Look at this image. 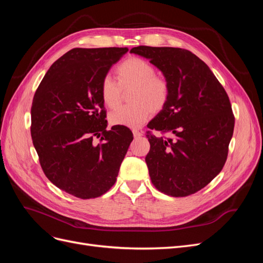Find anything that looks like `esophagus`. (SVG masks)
Returning <instances> with one entry per match:
<instances>
[{
	"instance_id": "esophagus-1",
	"label": "esophagus",
	"mask_w": 263,
	"mask_h": 263,
	"mask_svg": "<svg viewBox=\"0 0 263 263\" xmlns=\"http://www.w3.org/2000/svg\"><path fill=\"white\" fill-rule=\"evenodd\" d=\"M133 135H134L135 138H138V137H141L142 135H144V133L140 132V130H137V129H134L133 130Z\"/></svg>"
}]
</instances>
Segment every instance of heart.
I'll return each instance as SVG.
<instances>
[{
    "mask_svg": "<svg viewBox=\"0 0 263 263\" xmlns=\"http://www.w3.org/2000/svg\"><path fill=\"white\" fill-rule=\"evenodd\" d=\"M117 82L109 76L101 83V98L105 106L115 108L122 101V90L133 89L132 105L119 107L109 115V122L127 128H138L147 122L150 113H158L169 100L170 87L164 79L158 78L153 65L144 59L129 58L118 65Z\"/></svg>",
    "mask_w": 263,
    "mask_h": 263,
    "instance_id": "heart-1",
    "label": "heart"
}]
</instances>
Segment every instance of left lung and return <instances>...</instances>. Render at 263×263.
Segmentation results:
<instances>
[{
  "mask_svg": "<svg viewBox=\"0 0 263 263\" xmlns=\"http://www.w3.org/2000/svg\"><path fill=\"white\" fill-rule=\"evenodd\" d=\"M161 71L170 87L165 106L148 124L171 137L147 135L146 163L154 185L182 197L200 191L224 166L235 118L224 87L194 53L173 47L130 49Z\"/></svg>",
  "mask_w": 263,
  "mask_h": 263,
  "instance_id": "obj_1",
  "label": "left lung"
}]
</instances>
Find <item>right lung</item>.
<instances>
[{
	"label": "right lung",
	"instance_id": "1",
	"mask_svg": "<svg viewBox=\"0 0 263 263\" xmlns=\"http://www.w3.org/2000/svg\"><path fill=\"white\" fill-rule=\"evenodd\" d=\"M127 51L71 49L52 63L34 95L30 134L42 168L55 186L83 200L114 185L134 138L127 127L106 130L101 98L103 79Z\"/></svg>",
	"mask_w": 263,
	"mask_h": 263
}]
</instances>
